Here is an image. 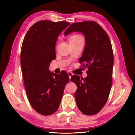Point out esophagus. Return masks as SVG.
I'll use <instances>...</instances> for the list:
<instances>
[{
	"mask_svg": "<svg viewBox=\"0 0 135 135\" xmlns=\"http://www.w3.org/2000/svg\"><path fill=\"white\" fill-rule=\"evenodd\" d=\"M68 76H69V78H70V80L71 76H72L73 75V73L70 72V71H68Z\"/></svg>",
	"mask_w": 135,
	"mask_h": 135,
	"instance_id": "1",
	"label": "esophagus"
}]
</instances>
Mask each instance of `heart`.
Listing matches in <instances>:
<instances>
[{"label": "heart", "mask_w": 135, "mask_h": 135, "mask_svg": "<svg viewBox=\"0 0 135 135\" xmlns=\"http://www.w3.org/2000/svg\"><path fill=\"white\" fill-rule=\"evenodd\" d=\"M82 36H81L79 34H73V35H71L69 38V41L70 42H74L79 41L80 39H82Z\"/></svg>", "instance_id": "1"}]
</instances>
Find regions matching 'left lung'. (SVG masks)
I'll use <instances>...</instances> for the list:
<instances>
[{
	"label": "left lung",
	"mask_w": 135,
	"mask_h": 135,
	"mask_svg": "<svg viewBox=\"0 0 135 135\" xmlns=\"http://www.w3.org/2000/svg\"><path fill=\"white\" fill-rule=\"evenodd\" d=\"M81 32L85 37V46L79 62L88 68L86 78L76 75L71 81L76 85L75 93L76 105L83 114H97L107 102L112 86L114 64L113 49L110 38L96 22L85 21L70 25L65 35Z\"/></svg>",
	"instance_id": "left-lung-1"
}]
</instances>
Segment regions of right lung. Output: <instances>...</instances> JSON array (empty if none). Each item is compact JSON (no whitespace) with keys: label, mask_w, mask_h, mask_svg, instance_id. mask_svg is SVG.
Wrapping results in <instances>:
<instances>
[{"label":"right lung","mask_w":135,"mask_h":135,"mask_svg":"<svg viewBox=\"0 0 135 135\" xmlns=\"http://www.w3.org/2000/svg\"><path fill=\"white\" fill-rule=\"evenodd\" d=\"M70 24L64 21L36 22L28 31L21 51V71L26 94L34 110L43 115L58 110L69 76L65 71L54 74L49 64L56 59V43Z\"/></svg>","instance_id":"1"}]
</instances>
